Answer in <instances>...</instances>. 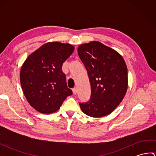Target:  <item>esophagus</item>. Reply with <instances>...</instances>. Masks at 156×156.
I'll use <instances>...</instances> for the list:
<instances>
[{
	"label": "esophagus",
	"mask_w": 156,
	"mask_h": 156,
	"mask_svg": "<svg viewBox=\"0 0 156 156\" xmlns=\"http://www.w3.org/2000/svg\"><path fill=\"white\" fill-rule=\"evenodd\" d=\"M72 91H73V93H74V94H76V93H77V88H76V87L72 89Z\"/></svg>",
	"instance_id": "obj_1"
}]
</instances>
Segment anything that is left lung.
Segmentation results:
<instances>
[{
    "label": "left lung",
    "mask_w": 156,
    "mask_h": 156,
    "mask_svg": "<svg viewBox=\"0 0 156 156\" xmlns=\"http://www.w3.org/2000/svg\"><path fill=\"white\" fill-rule=\"evenodd\" d=\"M78 53L91 86L90 100L80 102L81 110L92 117L107 116L117 108L127 90V68L124 59L113 49L95 41L80 45Z\"/></svg>",
    "instance_id": "8db88e82"
}]
</instances>
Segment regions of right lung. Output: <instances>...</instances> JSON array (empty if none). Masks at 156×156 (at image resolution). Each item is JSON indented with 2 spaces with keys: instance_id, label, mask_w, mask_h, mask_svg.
Wrapping results in <instances>:
<instances>
[{
  "instance_id": "right-lung-1",
  "label": "right lung",
  "mask_w": 156,
  "mask_h": 156,
  "mask_svg": "<svg viewBox=\"0 0 156 156\" xmlns=\"http://www.w3.org/2000/svg\"><path fill=\"white\" fill-rule=\"evenodd\" d=\"M74 50L69 44L49 42L28 56L20 72V81L28 102L41 113H51L60 108L72 94L68 88L64 63Z\"/></svg>"
}]
</instances>
